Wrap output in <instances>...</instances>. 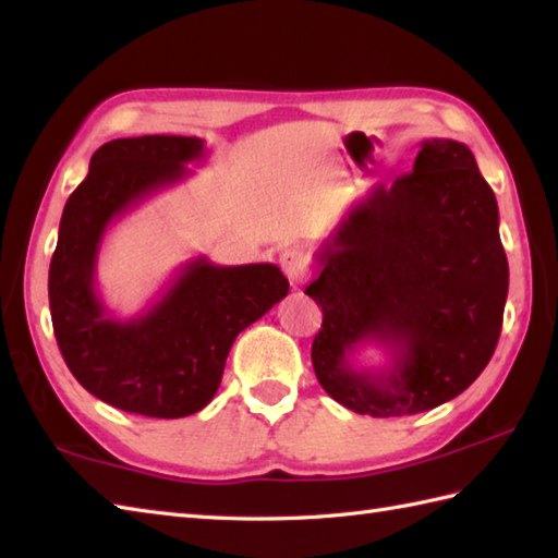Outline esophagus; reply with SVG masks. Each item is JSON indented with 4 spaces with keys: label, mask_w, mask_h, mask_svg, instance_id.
Wrapping results in <instances>:
<instances>
[{
    "label": "esophagus",
    "mask_w": 558,
    "mask_h": 558,
    "mask_svg": "<svg viewBox=\"0 0 558 558\" xmlns=\"http://www.w3.org/2000/svg\"><path fill=\"white\" fill-rule=\"evenodd\" d=\"M279 265L283 269V275L289 277V281L293 283H301L308 279V257L301 247H287L283 253L279 255Z\"/></svg>",
    "instance_id": "obj_1"
}]
</instances>
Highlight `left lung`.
Instances as JSON below:
<instances>
[{
	"label": "left lung",
	"instance_id": "left-lung-1",
	"mask_svg": "<svg viewBox=\"0 0 558 558\" xmlns=\"http://www.w3.org/2000/svg\"><path fill=\"white\" fill-rule=\"evenodd\" d=\"M305 293L323 308L313 368L325 392L378 418L428 412L464 392L492 361L508 299L498 204L470 146L426 140L414 170L378 185L315 253ZM363 343L391 354L356 369Z\"/></svg>",
	"mask_w": 558,
	"mask_h": 558
}]
</instances>
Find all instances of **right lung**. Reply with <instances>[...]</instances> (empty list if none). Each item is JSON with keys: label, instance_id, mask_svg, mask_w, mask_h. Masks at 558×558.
Here are the masks:
<instances>
[{"label": "right lung", "instance_id": "1", "mask_svg": "<svg viewBox=\"0 0 558 558\" xmlns=\"http://www.w3.org/2000/svg\"><path fill=\"white\" fill-rule=\"evenodd\" d=\"M202 158L197 136L112 140L64 204L48 279L57 347L74 378L122 412H199L219 390L235 337L289 293L277 265L221 267L199 255L142 315L120 320L100 301L96 263L106 231L146 197L185 180V163Z\"/></svg>", "mask_w": 558, "mask_h": 558}]
</instances>
